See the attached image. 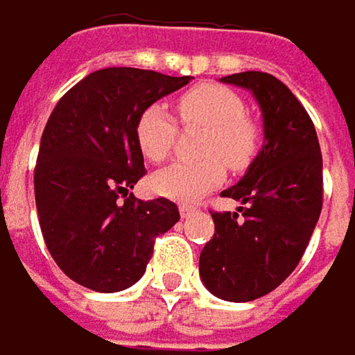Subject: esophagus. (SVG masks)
Listing matches in <instances>:
<instances>
[{
  "mask_svg": "<svg viewBox=\"0 0 355 355\" xmlns=\"http://www.w3.org/2000/svg\"><path fill=\"white\" fill-rule=\"evenodd\" d=\"M196 207H190V205H182L180 207V215L184 217V219H188V217H192V215H196Z\"/></svg>",
  "mask_w": 355,
  "mask_h": 355,
  "instance_id": "1",
  "label": "esophagus"
}]
</instances>
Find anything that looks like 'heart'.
I'll list each match as a JSON object with an SVG mask.
<instances>
[{"instance_id":"b5f03b06","label":"heart","mask_w":355,"mask_h":355,"mask_svg":"<svg viewBox=\"0 0 355 355\" xmlns=\"http://www.w3.org/2000/svg\"><path fill=\"white\" fill-rule=\"evenodd\" d=\"M178 111L186 123L207 128L200 148L205 159L173 163L155 173L150 186L159 196L192 202L223 182V161L232 169H244L252 161L259 130L246 117L244 101L217 85H198L186 90L178 101ZM175 132V121L163 105L146 107L136 121V142L142 157L150 163L165 161L171 155Z\"/></svg>"}]
</instances>
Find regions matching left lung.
<instances>
[{
	"instance_id": "1",
	"label": "left lung",
	"mask_w": 355,
	"mask_h": 355,
	"mask_svg": "<svg viewBox=\"0 0 355 355\" xmlns=\"http://www.w3.org/2000/svg\"><path fill=\"white\" fill-rule=\"evenodd\" d=\"M248 90L263 115V146L244 178L221 192L236 213H211L215 236L200 252L205 287L227 302H252L297 266L322 209V157L314 123L293 92L266 72L219 78Z\"/></svg>"
}]
</instances>
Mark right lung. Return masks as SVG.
<instances>
[{"label":"right lung","mask_w":355,"mask_h":355,"mask_svg":"<svg viewBox=\"0 0 355 355\" xmlns=\"http://www.w3.org/2000/svg\"><path fill=\"white\" fill-rule=\"evenodd\" d=\"M190 80L103 68L68 90L49 115L35 167L37 213L53 261L83 287H132L155 238L180 221L175 202L138 200L130 190L146 173L136 142L140 113Z\"/></svg>","instance_id":"obj_1"}]
</instances>
